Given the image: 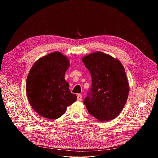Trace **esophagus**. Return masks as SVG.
<instances>
[{
	"label": "esophagus",
	"mask_w": 158,
	"mask_h": 158,
	"mask_svg": "<svg viewBox=\"0 0 158 158\" xmlns=\"http://www.w3.org/2000/svg\"><path fill=\"white\" fill-rule=\"evenodd\" d=\"M82 98V95H81V94H77V100L78 101H81Z\"/></svg>",
	"instance_id": "obj_1"
}]
</instances>
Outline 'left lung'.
<instances>
[{
  "label": "left lung",
  "instance_id": "8db88e82",
  "mask_svg": "<svg viewBox=\"0 0 158 158\" xmlns=\"http://www.w3.org/2000/svg\"><path fill=\"white\" fill-rule=\"evenodd\" d=\"M82 60L92 81L91 94L85 99V105L98 121L112 120L121 112L128 96L124 66L117 59L101 52L88 54Z\"/></svg>",
  "mask_w": 158,
  "mask_h": 158
}]
</instances>
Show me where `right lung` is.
Masks as SVG:
<instances>
[{
    "label": "right lung",
    "mask_w": 158,
    "mask_h": 158,
    "mask_svg": "<svg viewBox=\"0 0 158 158\" xmlns=\"http://www.w3.org/2000/svg\"><path fill=\"white\" fill-rule=\"evenodd\" d=\"M69 66L67 56L59 52L48 54L32 65L27 79V95L32 108L41 117L57 119L76 101L64 79Z\"/></svg>",
    "instance_id": "1"
}]
</instances>
